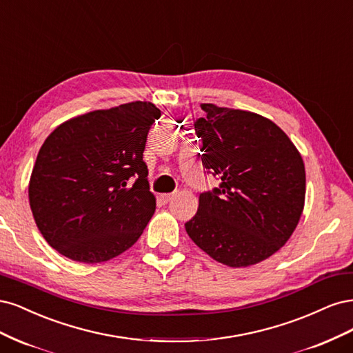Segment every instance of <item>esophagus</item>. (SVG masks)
<instances>
[{
  "instance_id": "1",
  "label": "esophagus",
  "mask_w": 353,
  "mask_h": 353,
  "mask_svg": "<svg viewBox=\"0 0 353 353\" xmlns=\"http://www.w3.org/2000/svg\"><path fill=\"white\" fill-rule=\"evenodd\" d=\"M174 196H176V193H163V195H161V201H163L164 203H167V202L172 201Z\"/></svg>"
}]
</instances>
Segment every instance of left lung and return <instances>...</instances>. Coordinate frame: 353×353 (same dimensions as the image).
I'll return each instance as SVG.
<instances>
[{
    "label": "left lung",
    "mask_w": 353,
    "mask_h": 353,
    "mask_svg": "<svg viewBox=\"0 0 353 353\" xmlns=\"http://www.w3.org/2000/svg\"><path fill=\"white\" fill-rule=\"evenodd\" d=\"M195 123L202 164L221 179L199 195L189 237L212 259L233 268L255 265L286 243L305 205V164L274 121L256 112L201 104Z\"/></svg>",
    "instance_id": "1"
}]
</instances>
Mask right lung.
I'll return each instance as SVG.
<instances>
[{"label":"right lung","mask_w":353,"mask_h":353,"mask_svg":"<svg viewBox=\"0 0 353 353\" xmlns=\"http://www.w3.org/2000/svg\"><path fill=\"white\" fill-rule=\"evenodd\" d=\"M160 116L152 102L133 101L73 117L45 139L29 180V203L57 252L98 264L141 237L155 212L143 151ZM130 176L137 181L129 188Z\"/></svg>","instance_id":"right-lung-1"}]
</instances>
